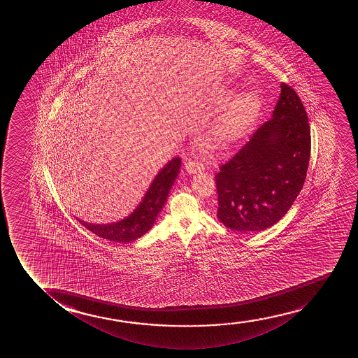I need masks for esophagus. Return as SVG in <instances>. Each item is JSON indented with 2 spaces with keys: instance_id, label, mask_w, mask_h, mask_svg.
<instances>
[{
  "instance_id": "esophagus-1",
  "label": "esophagus",
  "mask_w": 358,
  "mask_h": 358,
  "mask_svg": "<svg viewBox=\"0 0 358 358\" xmlns=\"http://www.w3.org/2000/svg\"><path fill=\"white\" fill-rule=\"evenodd\" d=\"M185 169L189 175H196V173L203 171L204 166L198 160H188V162H185Z\"/></svg>"
}]
</instances>
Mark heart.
Returning a JSON list of instances; mask_svg holds the SVG:
<instances>
[{
	"label": "heart",
	"instance_id": "b5f03b06",
	"mask_svg": "<svg viewBox=\"0 0 358 358\" xmlns=\"http://www.w3.org/2000/svg\"><path fill=\"white\" fill-rule=\"evenodd\" d=\"M260 108L262 100L255 90L236 94L211 131V145L225 149L238 142L255 123Z\"/></svg>",
	"mask_w": 358,
	"mask_h": 358
}]
</instances>
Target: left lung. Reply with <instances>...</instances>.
I'll return each instance as SVG.
<instances>
[{
	"mask_svg": "<svg viewBox=\"0 0 358 358\" xmlns=\"http://www.w3.org/2000/svg\"><path fill=\"white\" fill-rule=\"evenodd\" d=\"M269 121L215 176L217 217L231 230L259 232L284 217L303 187L310 157L308 116L281 83Z\"/></svg>",
	"mask_w": 358,
	"mask_h": 358,
	"instance_id": "obj_1",
	"label": "left lung"
}]
</instances>
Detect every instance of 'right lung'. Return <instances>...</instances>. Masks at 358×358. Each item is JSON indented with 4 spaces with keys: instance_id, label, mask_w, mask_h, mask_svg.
<instances>
[{
    "instance_id": "obj_1",
    "label": "right lung",
    "mask_w": 358,
    "mask_h": 358,
    "mask_svg": "<svg viewBox=\"0 0 358 358\" xmlns=\"http://www.w3.org/2000/svg\"><path fill=\"white\" fill-rule=\"evenodd\" d=\"M181 159L175 157L171 162H167L157 176L152 180L142 201L137 208L126 216L122 220L110 224H92L88 221L77 220L92 231L99 237L113 242H124L129 243L145 235L148 231L152 230L155 224L159 213L166 203L167 196L170 193L173 183L180 173Z\"/></svg>"
}]
</instances>
